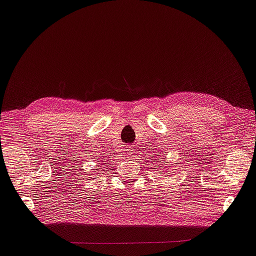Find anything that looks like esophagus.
<instances>
[{"label":"esophagus","instance_id":"34e87169","mask_svg":"<svg viewBox=\"0 0 256 256\" xmlns=\"http://www.w3.org/2000/svg\"><path fill=\"white\" fill-rule=\"evenodd\" d=\"M127 156L129 157V156H132V147H127Z\"/></svg>","mask_w":256,"mask_h":256}]
</instances>
